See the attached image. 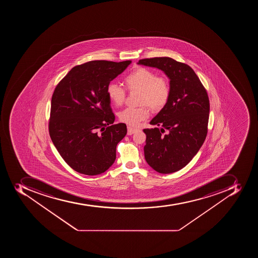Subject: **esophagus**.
Listing matches in <instances>:
<instances>
[{"label": "esophagus", "mask_w": 258, "mask_h": 258, "mask_svg": "<svg viewBox=\"0 0 258 258\" xmlns=\"http://www.w3.org/2000/svg\"><path fill=\"white\" fill-rule=\"evenodd\" d=\"M137 129H135V128L131 127V126H128L127 127V135L128 136H132V135L134 134L137 132Z\"/></svg>", "instance_id": "34e87169"}]
</instances>
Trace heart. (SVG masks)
I'll return each instance as SVG.
<instances>
[{
    "instance_id": "obj_1",
    "label": "heart",
    "mask_w": 258,
    "mask_h": 258,
    "mask_svg": "<svg viewBox=\"0 0 258 258\" xmlns=\"http://www.w3.org/2000/svg\"><path fill=\"white\" fill-rule=\"evenodd\" d=\"M124 83L129 91H140L138 108H126L118 114L120 121L128 126H138L149 116V108L159 111L166 106L170 98L171 87L168 80L158 77L154 72L147 68L135 69L124 78ZM108 98L116 106H122L126 98V90L114 82L106 87Z\"/></svg>"
}]
</instances>
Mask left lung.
Masks as SVG:
<instances>
[{
	"instance_id": "left-lung-1",
	"label": "left lung",
	"mask_w": 258,
	"mask_h": 258,
	"mask_svg": "<svg viewBox=\"0 0 258 258\" xmlns=\"http://www.w3.org/2000/svg\"><path fill=\"white\" fill-rule=\"evenodd\" d=\"M138 64L160 69L170 80V98L150 122L160 130L144 129V150L147 163L156 172L174 173L189 164L205 141L210 112L207 90L189 65L169 57L140 59Z\"/></svg>"
}]
</instances>
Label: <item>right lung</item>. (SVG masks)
I'll use <instances>...</instances> for the list:
<instances>
[{"mask_svg": "<svg viewBox=\"0 0 258 258\" xmlns=\"http://www.w3.org/2000/svg\"><path fill=\"white\" fill-rule=\"evenodd\" d=\"M131 63L93 60L77 65L54 90L49 134L65 162L78 173L101 174L114 164L126 126L113 124L106 87Z\"/></svg>", "mask_w": 258, "mask_h": 258, "instance_id": "1", "label": "right lung"}]
</instances>
